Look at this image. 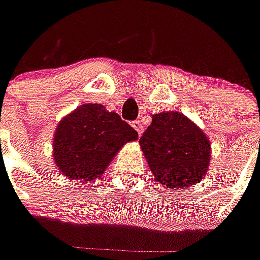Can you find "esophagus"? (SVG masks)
Masks as SVG:
<instances>
[{"mask_svg": "<svg viewBox=\"0 0 260 260\" xmlns=\"http://www.w3.org/2000/svg\"><path fill=\"white\" fill-rule=\"evenodd\" d=\"M132 128L138 132V135H141L143 134V131H144V126H143V123H141V120H132Z\"/></svg>", "mask_w": 260, "mask_h": 260, "instance_id": "obj_1", "label": "esophagus"}]
</instances>
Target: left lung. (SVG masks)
I'll list each match as a JSON object with an SVG mask.
<instances>
[{
	"label": "left lung",
	"instance_id": "left-lung-1",
	"mask_svg": "<svg viewBox=\"0 0 260 260\" xmlns=\"http://www.w3.org/2000/svg\"><path fill=\"white\" fill-rule=\"evenodd\" d=\"M140 144L153 175L169 188L188 187L206 175L210 143L203 131L182 113L153 115Z\"/></svg>",
	"mask_w": 260,
	"mask_h": 260
}]
</instances>
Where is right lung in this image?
Instances as JSON below:
<instances>
[{"mask_svg":"<svg viewBox=\"0 0 260 260\" xmlns=\"http://www.w3.org/2000/svg\"><path fill=\"white\" fill-rule=\"evenodd\" d=\"M138 132L101 104H82L66 116L54 135V159L60 172L73 179L103 175L119 148Z\"/></svg>","mask_w":260,"mask_h":260,"instance_id":"right-lung-1","label":"right lung"}]
</instances>
